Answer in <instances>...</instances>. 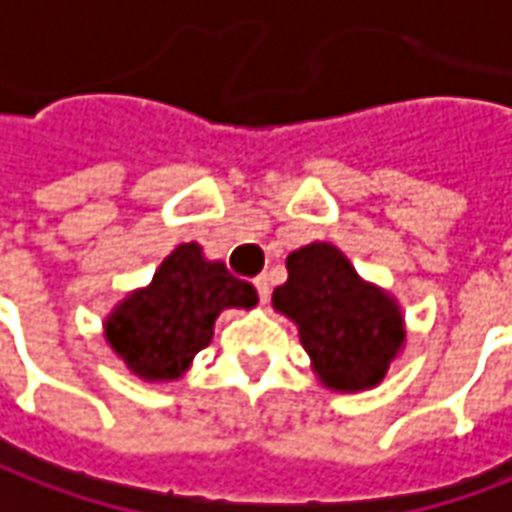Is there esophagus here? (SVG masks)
<instances>
[{
	"label": "esophagus",
	"mask_w": 512,
	"mask_h": 512,
	"mask_svg": "<svg viewBox=\"0 0 512 512\" xmlns=\"http://www.w3.org/2000/svg\"><path fill=\"white\" fill-rule=\"evenodd\" d=\"M255 288H257V297H260V302L266 305V302H269V294H271L269 277H266V274H260V277L255 280Z\"/></svg>",
	"instance_id": "34e87169"
}]
</instances>
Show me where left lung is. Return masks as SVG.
Here are the masks:
<instances>
[{
	"label": "left lung",
	"instance_id": "obj_1",
	"mask_svg": "<svg viewBox=\"0 0 512 512\" xmlns=\"http://www.w3.org/2000/svg\"><path fill=\"white\" fill-rule=\"evenodd\" d=\"M271 305L297 325L311 370L333 392L378 387L406 344V319L387 288L364 280L339 246L314 241L285 257Z\"/></svg>",
	"mask_w": 512,
	"mask_h": 512
}]
</instances>
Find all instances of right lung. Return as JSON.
Instances as JSON below:
<instances>
[{
  "label": "right lung",
  "mask_w": 512,
  "mask_h": 512,
  "mask_svg": "<svg viewBox=\"0 0 512 512\" xmlns=\"http://www.w3.org/2000/svg\"><path fill=\"white\" fill-rule=\"evenodd\" d=\"M257 291L221 260H207L196 241L179 243L151 283L128 291L103 319V336L139 381H179L198 350L212 342L227 308H255Z\"/></svg>",
  "instance_id": "right-lung-1"
}]
</instances>
